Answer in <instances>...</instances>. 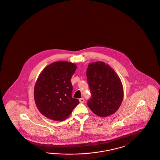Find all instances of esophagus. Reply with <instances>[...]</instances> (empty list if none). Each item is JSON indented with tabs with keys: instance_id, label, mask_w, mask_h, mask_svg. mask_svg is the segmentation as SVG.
<instances>
[{
	"instance_id": "obj_1",
	"label": "esophagus",
	"mask_w": 160,
	"mask_h": 160,
	"mask_svg": "<svg viewBox=\"0 0 160 160\" xmlns=\"http://www.w3.org/2000/svg\"><path fill=\"white\" fill-rule=\"evenodd\" d=\"M79 101H80V103H84V99L83 98H80V99H79Z\"/></svg>"
}]
</instances>
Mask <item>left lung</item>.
<instances>
[{
    "label": "left lung",
    "mask_w": 160,
    "mask_h": 160,
    "mask_svg": "<svg viewBox=\"0 0 160 160\" xmlns=\"http://www.w3.org/2000/svg\"><path fill=\"white\" fill-rule=\"evenodd\" d=\"M87 81L91 98L88 105L100 117L110 116L121 105L123 90L121 81L115 72L104 62H95L88 65Z\"/></svg>",
    "instance_id": "1"
}]
</instances>
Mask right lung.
Returning <instances> with one entry per match:
<instances>
[{"label": "right lung", "instance_id": "1", "mask_svg": "<svg viewBox=\"0 0 160 160\" xmlns=\"http://www.w3.org/2000/svg\"><path fill=\"white\" fill-rule=\"evenodd\" d=\"M76 65L58 61L46 67L34 88V99L39 111L54 121H64L71 114L79 100L72 98L71 78Z\"/></svg>", "mask_w": 160, "mask_h": 160}]
</instances>
